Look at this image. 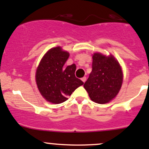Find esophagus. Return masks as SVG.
I'll return each instance as SVG.
<instances>
[{
  "label": "esophagus",
  "mask_w": 149,
  "mask_h": 149,
  "mask_svg": "<svg viewBox=\"0 0 149 149\" xmlns=\"http://www.w3.org/2000/svg\"><path fill=\"white\" fill-rule=\"evenodd\" d=\"M81 81H83L84 83V82H85L86 81V77H83V78H82V79H81Z\"/></svg>",
  "instance_id": "34e87169"
}]
</instances>
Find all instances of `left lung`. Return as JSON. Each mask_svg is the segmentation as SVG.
<instances>
[{"mask_svg": "<svg viewBox=\"0 0 149 149\" xmlns=\"http://www.w3.org/2000/svg\"><path fill=\"white\" fill-rule=\"evenodd\" d=\"M122 83L121 67L115 58L94 53L92 70L84 85L90 99L98 104L109 102L118 94Z\"/></svg>", "mask_w": 149, "mask_h": 149, "instance_id": "obj_1", "label": "left lung"}]
</instances>
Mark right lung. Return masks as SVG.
Here are the masks:
<instances>
[{
	"label": "right lung",
	"mask_w": 149,
	"mask_h": 149,
	"mask_svg": "<svg viewBox=\"0 0 149 149\" xmlns=\"http://www.w3.org/2000/svg\"><path fill=\"white\" fill-rule=\"evenodd\" d=\"M68 52L60 47L52 48L45 55L36 72L37 87L42 97L54 104H61L84 82L76 77V65L65 66Z\"/></svg>",
	"instance_id": "obj_1"
}]
</instances>
